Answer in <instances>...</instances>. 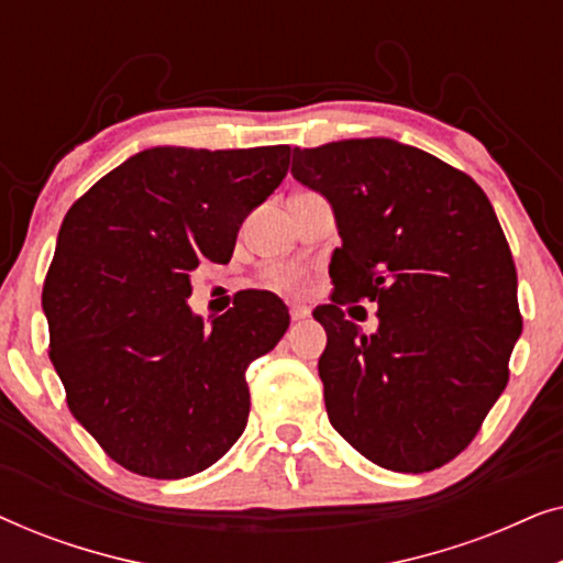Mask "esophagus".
Masks as SVG:
<instances>
[{"instance_id": "1", "label": "esophagus", "mask_w": 563, "mask_h": 563, "mask_svg": "<svg viewBox=\"0 0 563 563\" xmlns=\"http://www.w3.org/2000/svg\"><path fill=\"white\" fill-rule=\"evenodd\" d=\"M289 314H291V320H305L307 318V314H310V310H307V307L305 305H291L289 307Z\"/></svg>"}]
</instances>
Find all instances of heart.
Wrapping results in <instances>:
<instances>
[{"mask_svg":"<svg viewBox=\"0 0 563 563\" xmlns=\"http://www.w3.org/2000/svg\"><path fill=\"white\" fill-rule=\"evenodd\" d=\"M307 282L305 272L295 264H282V266H274L268 268L266 274V284L272 289H279V291H287V295H295V291H302Z\"/></svg>","mask_w":563,"mask_h":563,"instance_id":"heart-1","label":"heart"}]
</instances>
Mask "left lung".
Segmentation results:
<instances>
[{
    "label": "left lung",
    "mask_w": 563,
    "mask_h": 563,
    "mask_svg": "<svg viewBox=\"0 0 563 563\" xmlns=\"http://www.w3.org/2000/svg\"><path fill=\"white\" fill-rule=\"evenodd\" d=\"M291 176L335 210L333 295L314 310L325 410L374 464L422 474L456 459L510 379L518 272L472 176L389 137L295 148ZM376 301L364 334L342 310Z\"/></svg>",
    "instance_id": "left-lung-1"
}]
</instances>
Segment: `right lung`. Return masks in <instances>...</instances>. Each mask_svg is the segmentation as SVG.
Wrapping results in <instances>:
<instances>
[{
	"mask_svg": "<svg viewBox=\"0 0 563 563\" xmlns=\"http://www.w3.org/2000/svg\"><path fill=\"white\" fill-rule=\"evenodd\" d=\"M289 151L151 148L66 212L43 284L48 356L68 410L128 472H205L245 430V368L282 341L289 312L249 289L205 328L187 305L189 274L202 258L230 261Z\"/></svg>",
	"mask_w": 563,
	"mask_h": 563,
	"instance_id": "right-lung-1",
	"label": "right lung"
}]
</instances>
